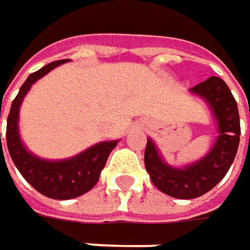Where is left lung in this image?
<instances>
[{"label":"left lung","instance_id":"left-lung-1","mask_svg":"<svg viewBox=\"0 0 250 250\" xmlns=\"http://www.w3.org/2000/svg\"><path fill=\"white\" fill-rule=\"evenodd\" d=\"M189 91L212 110L219 134L212 148L202 159L180 167L169 165L150 137L145 151V166L153 185L177 199H194L212 190L230 169L240 136L238 104L223 80L213 76Z\"/></svg>","mask_w":250,"mask_h":250}]
</instances>
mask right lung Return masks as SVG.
<instances>
[{
	"instance_id": "1",
	"label": "right lung",
	"mask_w": 250,
	"mask_h": 250,
	"mask_svg": "<svg viewBox=\"0 0 250 250\" xmlns=\"http://www.w3.org/2000/svg\"><path fill=\"white\" fill-rule=\"evenodd\" d=\"M65 61L67 60L50 62L28 76V79L21 85L17 97L12 102L7 120V147L14 165L37 192L57 200L74 199L91 190L99 182L100 173L105 166L108 154L119 143V140L100 142L73 157L61 160H47L38 157L22 143L18 120L20 107L25 94L30 91L35 81L42 79L45 74H48L58 65L64 64Z\"/></svg>"
}]
</instances>
